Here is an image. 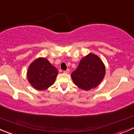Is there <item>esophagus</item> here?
<instances>
[{
  "mask_svg": "<svg viewBox=\"0 0 134 134\" xmlns=\"http://www.w3.org/2000/svg\"><path fill=\"white\" fill-rule=\"evenodd\" d=\"M63 72H64V73H66V74L69 73V69H67L66 71H63Z\"/></svg>",
  "mask_w": 134,
  "mask_h": 134,
  "instance_id": "1",
  "label": "esophagus"
}]
</instances>
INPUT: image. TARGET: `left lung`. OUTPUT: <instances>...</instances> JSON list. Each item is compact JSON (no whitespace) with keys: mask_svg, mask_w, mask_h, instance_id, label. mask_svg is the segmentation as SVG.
<instances>
[{"mask_svg":"<svg viewBox=\"0 0 134 134\" xmlns=\"http://www.w3.org/2000/svg\"><path fill=\"white\" fill-rule=\"evenodd\" d=\"M106 72L104 64L93 53L80 60L76 69L71 74L73 82L82 90L88 91L95 88L104 79Z\"/></svg>","mask_w":134,"mask_h":134,"instance_id":"8db88e82","label":"left lung"}]
</instances>
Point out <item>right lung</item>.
I'll return each instance as SVG.
<instances>
[{
    "label": "right lung",
    "mask_w": 134,
    "mask_h": 134,
    "mask_svg": "<svg viewBox=\"0 0 134 134\" xmlns=\"http://www.w3.org/2000/svg\"><path fill=\"white\" fill-rule=\"evenodd\" d=\"M58 73L57 69L48 59L39 58L30 65L27 78L34 88L41 91L47 90L54 83Z\"/></svg>",
    "instance_id": "right-lung-1"
}]
</instances>
